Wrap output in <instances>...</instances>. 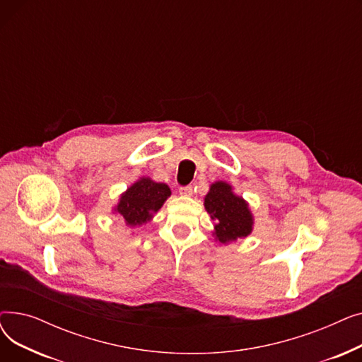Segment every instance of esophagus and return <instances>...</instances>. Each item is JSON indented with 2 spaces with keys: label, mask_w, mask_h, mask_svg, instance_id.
Segmentation results:
<instances>
[{
  "label": "esophagus",
  "mask_w": 362,
  "mask_h": 362,
  "mask_svg": "<svg viewBox=\"0 0 362 362\" xmlns=\"http://www.w3.org/2000/svg\"><path fill=\"white\" fill-rule=\"evenodd\" d=\"M179 194H180L182 197H192L194 187H192L191 185H189V186H183V187L179 189Z\"/></svg>",
  "instance_id": "esophagus-1"
}]
</instances>
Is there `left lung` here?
I'll return each instance as SVG.
<instances>
[{
    "instance_id": "left-lung-1",
    "label": "left lung",
    "mask_w": 362,
    "mask_h": 362,
    "mask_svg": "<svg viewBox=\"0 0 362 362\" xmlns=\"http://www.w3.org/2000/svg\"><path fill=\"white\" fill-rule=\"evenodd\" d=\"M204 206L216 221L213 236L218 245H229L252 233L255 218L250 204L235 194L230 183L224 180L211 183L204 197Z\"/></svg>"
}]
</instances>
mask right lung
I'll return each mask as SVG.
<instances>
[{
    "instance_id": "right-lung-1",
    "label": "right lung",
    "mask_w": 362,
    "mask_h": 362,
    "mask_svg": "<svg viewBox=\"0 0 362 362\" xmlns=\"http://www.w3.org/2000/svg\"><path fill=\"white\" fill-rule=\"evenodd\" d=\"M170 195L168 185L142 176L119 197L111 213L119 216L130 229H136L154 218Z\"/></svg>"
}]
</instances>
